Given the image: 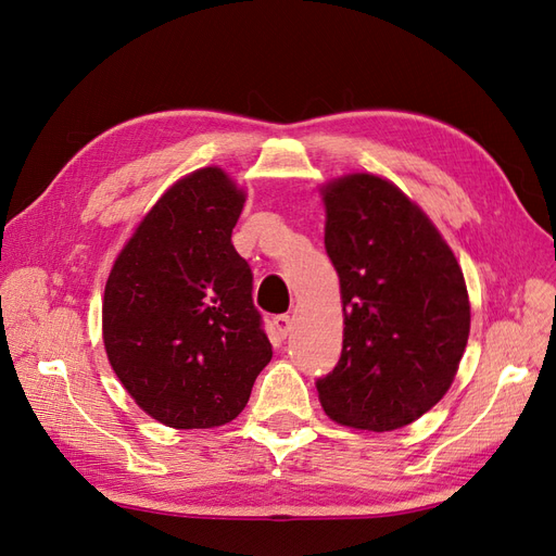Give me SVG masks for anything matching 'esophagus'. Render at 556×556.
<instances>
[{
    "label": "esophagus",
    "instance_id": "1",
    "mask_svg": "<svg viewBox=\"0 0 556 556\" xmlns=\"http://www.w3.org/2000/svg\"><path fill=\"white\" fill-rule=\"evenodd\" d=\"M274 327H276L280 339H288V333L292 329V317L290 315H276L274 317Z\"/></svg>",
    "mask_w": 556,
    "mask_h": 556
}]
</instances>
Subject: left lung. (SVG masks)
I'll return each mask as SVG.
<instances>
[{
    "instance_id": "obj_1",
    "label": "left lung",
    "mask_w": 556,
    "mask_h": 556,
    "mask_svg": "<svg viewBox=\"0 0 556 556\" xmlns=\"http://www.w3.org/2000/svg\"><path fill=\"white\" fill-rule=\"evenodd\" d=\"M325 248L341 280L343 350L315 387L339 425L392 431L443 399L470 331L464 274L429 217L390 180L323 190Z\"/></svg>"
}]
</instances>
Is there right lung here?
<instances>
[{"label": "right lung", "mask_w": 556, "mask_h": 556, "mask_svg": "<svg viewBox=\"0 0 556 556\" xmlns=\"http://www.w3.org/2000/svg\"><path fill=\"white\" fill-rule=\"evenodd\" d=\"M243 204L217 166L185 176L143 217L106 280L109 362L166 427L231 422L271 362L252 271L231 243Z\"/></svg>", "instance_id": "right-lung-1"}]
</instances>
